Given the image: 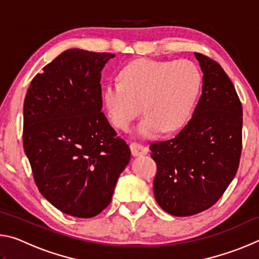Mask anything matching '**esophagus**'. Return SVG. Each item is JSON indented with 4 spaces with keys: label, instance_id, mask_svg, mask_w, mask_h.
<instances>
[{
    "label": "esophagus",
    "instance_id": "esophagus-1",
    "mask_svg": "<svg viewBox=\"0 0 259 259\" xmlns=\"http://www.w3.org/2000/svg\"><path fill=\"white\" fill-rule=\"evenodd\" d=\"M130 150H131V153H133L134 156L146 155L147 153H148V148L146 146L142 145V144H138V143H133V144H131Z\"/></svg>",
    "mask_w": 259,
    "mask_h": 259
}]
</instances>
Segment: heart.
Segmentation results:
<instances>
[{"label": "heart", "instance_id": "b5f03b06", "mask_svg": "<svg viewBox=\"0 0 259 259\" xmlns=\"http://www.w3.org/2000/svg\"><path fill=\"white\" fill-rule=\"evenodd\" d=\"M202 76L190 60L138 59L121 71V80L107 82L103 104L112 123L126 129L143 105L145 115L137 126L143 138L172 133L187 123L198 100Z\"/></svg>", "mask_w": 259, "mask_h": 259}]
</instances>
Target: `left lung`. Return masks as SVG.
Returning a JSON list of instances; mask_svg holds the SVG:
<instances>
[{
	"label": "left lung",
	"mask_w": 259,
	"mask_h": 259,
	"mask_svg": "<svg viewBox=\"0 0 259 259\" xmlns=\"http://www.w3.org/2000/svg\"><path fill=\"white\" fill-rule=\"evenodd\" d=\"M202 95L176 137L152 144L154 195L172 216L186 217L217 202L233 181L242 148V106L233 83L212 59L194 52Z\"/></svg>",
	"instance_id": "obj_1"
}]
</instances>
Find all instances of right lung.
Listing matches in <instances>:
<instances>
[{
    "label": "right lung",
    "mask_w": 259,
    "mask_h": 259,
    "mask_svg": "<svg viewBox=\"0 0 259 259\" xmlns=\"http://www.w3.org/2000/svg\"><path fill=\"white\" fill-rule=\"evenodd\" d=\"M115 57L68 49L30 82L24 150L41 194L61 212L94 217L112 200L131 152L102 112L100 77Z\"/></svg>",
    "instance_id": "add662e5"
}]
</instances>
